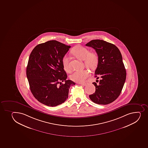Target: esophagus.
<instances>
[{
  "mask_svg": "<svg viewBox=\"0 0 148 148\" xmlns=\"http://www.w3.org/2000/svg\"><path fill=\"white\" fill-rule=\"evenodd\" d=\"M87 84H88L87 82H85V83H79V84H81L82 86H86V85H87Z\"/></svg>",
  "mask_w": 148,
  "mask_h": 148,
  "instance_id": "34e87169",
  "label": "esophagus"
}]
</instances>
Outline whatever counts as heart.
Listing matches in <instances>:
<instances>
[{"label":"heart","mask_w":148,"mask_h":148,"mask_svg":"<svg viewBox=\"0 0 148 148\" xmlns=\"http://www.w3.org/2000/svg\"><path fill=\"white\" fill-rule=\"evenodd\" d=\"M72 52L74 55L81 59L84 60L86 66L90 67H94L98 62V56L95 52H89L88 49L81 46H77L73 48ZM62 64L66 71H70L69 59L67 55H64L62 59ZM90 75V72L87 69L76 70L72 74L70 78L76 82H83Z\"/></svg>","instance_id":"b5f03b06"}]
</instances>
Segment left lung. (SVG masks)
Listing matches in <instances>:
<instances>
[{"mask_svg": "<svg viewBox=\"0 0 148 148\" xmlns=\"http://www.w3.org/2000/svg\"><path fill=\"white\" fill-rule=\"evenodd\" d=\"M96 50L98 63L95 74L101 79L99 84L93 82L96 91L89 98L98 104L113 102L121 94L126 78L121 54L114 45L102 40H93L86 45Z\"/></svg>", "mask_w": 148, "mask_h": 148, "instance_id": "8db88e82", "label": "left lung"}]
</instances>
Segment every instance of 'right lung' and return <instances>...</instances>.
I'll return each instance as SVG.
<instances>
[{
	"label": "right lung",
	"instance_id": "right-lung-1",
	"mask_svg": "<svg viewBox=\"0 0 148 148\" xmlns=\"http://www.w3.org/2000/svg\"><path fill=\"white\" fill-rule=\"evenodd\" d=\"M71 47L56 40L37 45L29 55L26 74L32 95L40 102L48 106H56L69 97L73 81L67 76L62 59ZM65 82L62 84L61 82Z\"/></svg>",
	"mask_w": 148,
	"mask_h": 148
}]
</instances>
